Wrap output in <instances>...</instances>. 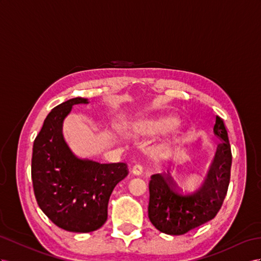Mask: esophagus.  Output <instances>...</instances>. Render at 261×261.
<instances>
[{
    "mask_svg": "<svg viewBox=\"0 0 261 261\" xmlns=\"http://www.w3.org/2000/svg\"><path fill=\"white\" fill-rule=\"evenodd\" d=\"M132 173L135 175H137V176H140L143 173V168L140 164H137V165H135L132 168Z\"/></svg>",
    "mask_w": 261,
    "mask_h": 261,
    "instance_id": "obj_1",
    "label": "esophagus"
}]
</instances>
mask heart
Segmentation results:
<instances>
[{
    "label": "heart",
    "instance_id": "heart-1",
    "mask_svg": "<svg viewBox=\"0 0 261 261\" xmlns=\"http://www.w3.org/2000/svg\"><path fill=\"white\" fill-rule=\"evenodd\" d=\"M176 124V118L170 116L144 119L138 123L137 133L142 137H153L173 129Z\"/></svg>",
    "mask_w": 261,
    "mask_h": 261
}]
</instances>
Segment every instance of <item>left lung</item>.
I'll return each instance as SVG.
<instances>
[{
  "label": "left lung",
  "instance_id": "1",
  "mask_svg": "<svg viewBox=\"0 0 261 261\" xmlns=\"http://www.w3.org/2000/svg\"><path fill=\"white\" fill-rule=\"evenodd\" d=\"M214 133L222 140L203 185L183 192L165 173L151 176L149 218L153 226L168 235H183L217 215L228 190L231 150L228 131L222 118H215Z\"/></svg>",
  "mask_w": 261,
  "mask_h": 261
}]
</instances>
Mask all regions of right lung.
I'll return each instance as SVG.
<instances>
[{
  "instance_id": "add662e5",
  "label": "right lung",
  "mask_w": 261,
  "mask_h": 261,
  "mask_svg": "<svg viewBox=\"0 0 261 261\" xmlns=\"http://www.w3.org/2000/svg\"><path fill=\"white\" fill-rule=\"evenodd\" d=\"M89 103L72 98L58 105L44 120L32 154V179L38 206L53 223L72 232H90L108 218L115 186L128 175L125 163L102 164L80 159L63 136V123L72 107Z\"/></svg>"
}]
</instances>
